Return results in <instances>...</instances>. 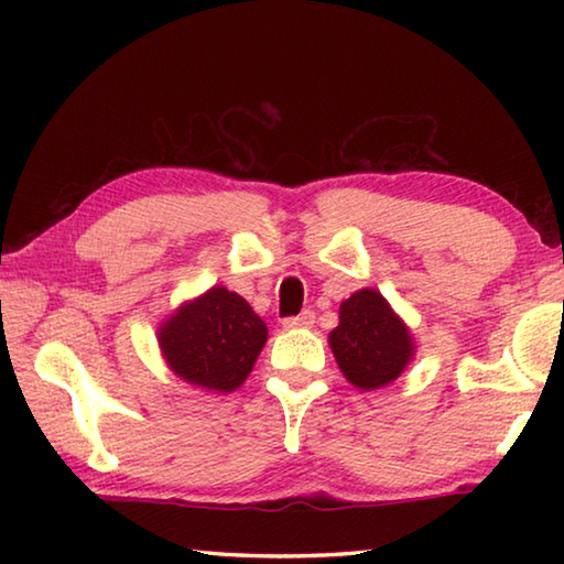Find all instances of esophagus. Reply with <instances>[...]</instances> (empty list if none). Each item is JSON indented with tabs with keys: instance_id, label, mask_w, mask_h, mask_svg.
I'll list each match as a JSON object with an SVG mask.
<instances>
[{
	"instance_id": "obj_1",
	"label": "esophagus",
	"mask_w": 564,
	"mask_h": 564,
	"mask_svg": "<svg viewBox=\"0 0 564 564\" xmlns=\"http://www.w3.org/2000/svg\"><path fill=\"white\" fill-rule=\"evenodd\" d=\"M313 323H316V313L313 311H303L299 316H291V318H283V328H311Z\"/></svg>"
}]
</instances>
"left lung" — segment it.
I'll use <instances>...</instances> for the list:
<instances>
[{
    "mask_svg": "<svg viewBox=\"0 0 564 564\" xmlns=\"http://www.w3.org/2000/svg\"><path fill=\"white\" fill-rule=\"evenodd\" d=\"M328 338L343 376L362 390L393 383L413 356L410 330L383 295L370 289L343 301L340 323Z\"/></svg>",
    "mask_w": 564,
    "mask_h": 564,
    "instance_id": "1",
    "label": "left lung"
}]
</instances>
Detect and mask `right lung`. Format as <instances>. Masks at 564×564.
Segmentation results:
<instances>
[{
	"label": "right lung",
	"instance_id": "add662e5",
	"mask_svg": "<svg viewBox=\"0 0 564 564\" xmlns=\"http://www.w3.org/2000/svg\"><path fill=\"white\" fill-rule=\"evenodd\" d=\"M265 338L269 328L251 305L221 285L181 305L159 330L169 368L186 383L218 393L243 383Z\"/></svg>",
	"mask_w": 564,
	"mask_h": 564
}]
</instances>
